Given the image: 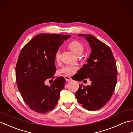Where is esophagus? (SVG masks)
<instances>
[{
  "instance_id": "obj_1",
  "label": "esophagus",
  "mask_w": 133,
  "mask_h": 133,
  "mask_svg": "<svg viewBox=\"0 0 133 133\" xmlns=\"http://www.w3.org/2000/svg\"><path fill=\"white\" fill-rule=\"evenodd\" d=\"M64 78H65V79H66V81H70L72 80V79L70 77H68V76H65Z\"/></svg>"
}]
</instances>
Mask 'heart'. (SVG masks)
Wrapping results in <instances>:
<instances>
[{
	"mask_svg": "<svg viewBox=\"0 0 133 133\" xmlns=\"http://www.w3.org/2000/svg\"><path fill=\"white\" fill-rule=\"evenodd\" d=\"M69 47L71 50L72 51L74 52L75 54L78 55L79 54H82L84 48L83 45L80 42L78 41H74L70 42L69 44ZM60 58V51H58L55 54V58L56 60H59ZM75 69V67L71 66H66L63 67L61 70V72L66 75H71L72 74L74 70Z\"/></svg>",
	"mask_w": 133,
	"mask_h": 133,
	"instance_id": "heart-1",
	"label": "heart"
}]
</instances>
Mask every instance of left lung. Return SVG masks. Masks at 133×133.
I'll return each mask as SVG.
<instances>
[{
	"instance_id": "left-lung-1",
	"label": "left lung",
	"mask_w": 133,
	"mask_h": 133,
	"mask_svg": "<svg viewBox=\"0 0 133 133\" xmlns=\"http://www.w3.org/2000/svg\"><path fill=\"white\" fill-rule=\"evenodd\" d=\"M88 42L91 52L78 72L83 78H89L90 86L79 84L75 97L84 108L94 111L100 109L109 102L114 91L117 82V69L115 60L110 48L94 36L79 34Z\"/></svg>"
}]
</instances>
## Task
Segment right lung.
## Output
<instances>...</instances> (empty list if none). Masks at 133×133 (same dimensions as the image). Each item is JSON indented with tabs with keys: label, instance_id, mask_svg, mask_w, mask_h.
<instances>
[{
	"label": "right lung",
	"instance_id": "obj_1",
	"mask_svg": "<svg viewBox=\"0 0 133 133\" xmlns=\"http://www.w3.org/2000/svg\"><path fill=\"white\" fill-rule=\"evenodd\" d=\"M71 35L40 34L22 49L16 66V81L24 101L31 109L46 113L57 104L66 80L56 78L51 86L44 84L56 71L55 54Z\"/></svg>",
	"mask_w": 133,
	"mask_h": 133
}]
</instances>
